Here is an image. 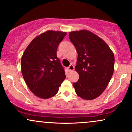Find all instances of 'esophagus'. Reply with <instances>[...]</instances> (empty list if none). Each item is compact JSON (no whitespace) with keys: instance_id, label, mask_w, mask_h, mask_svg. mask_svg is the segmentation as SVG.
Segmentation results:
<instances>
[{"instance_id":"obj_1","label":"esophagus","mask_w":132,"mask_h":132,"mask_svg":"<svg viewBox=\"0 0 132 132\" xmlns=\"http://www.w3.org/2000/svg\"><path fill=\"white\" fill-rule=\"evenodd\" d=\"M74 66L73 65H70L69 67H68V70H69V71H70V72H71V71H73L74 70Z\"/></svg>"}]
</instances>
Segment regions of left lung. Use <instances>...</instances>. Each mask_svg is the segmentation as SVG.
<instances>
[{
	"label": "left lung",
	"instance_id": "left-lung-1",
	"mask_svg": "<svg viewBox=\"0 0 132 132\" xmlns=\"http://www.w3.org/2000/svg\"><path fill=\"white\" fill-rule=\"evenodd\" d=\"M77 53L75 70L79 80L73 83L76 93L85 100L96 98L106 89L114 71V55L101 38L89 31L69 32Z\"/></svg>",
	"mask_w": 132,
	"mask_h": 132
}]
</instances>
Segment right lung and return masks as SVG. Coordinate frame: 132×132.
Masks as SVG:
<instances>
[{"label":"right lung","instance_id":"obj_1","mask_svg":"<svg viewBox=\"0 0 132 132\" xmlns=\"http://www.w3.org/2000/svg\"><path fill=\"white\" fill-rule=\"evenodd\" d=\"M66 35V32L47 31L33 39L23 52L21 61L23 77L36 96L48 99L55 96L65 79L57 49Z\"/></svg>","mask_w":132,"mask_h":132}]
</instances>
